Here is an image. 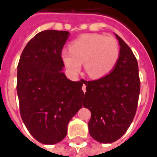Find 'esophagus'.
Returning a JSON list of instances; mask_svg holds the SVG:
<instances>
[{
	"mask_svg": "<svg viewBox=\"0 0 157 157\" xmlns=\"http://www.w3.org/2000/svg\"><path fill=\"white\" fill-rule=\"evenodd\" d=\"M82 90L84 92L86 91V85H85V84H83V86H82Z\"/></svg>",
	"mask_w": 157,
	"mask_h": 157,
	"instance_id": "1",
	"label": "esophagus"
}]
</instances>
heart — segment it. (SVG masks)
Instances as JSON below:
<instances>
[{
    "mask_svg": "<svg viewBox=\"0 0 157 157\" xmlns=\"http://www.w3.org/2000/svg\"><path fill=\"white\" fill-rule=\"evenodd\" d=\"M120 56V48L114 37L100 34H85L72 41L70 50H63L61 58L72 74L84 67L91 78H101L114 69Z\"/></svg>",
    "mask_w": 157,
    "mask_h": 157,
    "instance_id": "obj_1",
    "label": "heart"
}]
</instances>
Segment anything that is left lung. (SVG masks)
<instances>
[{
    "mask_svg": "<svg viewBox=\"0 0 157 157\" xmlns=\"http://www.w3.org/2000/svg\"><path fill=\"white\" fill-rule=\"evenodd\" d=\"M115 35L121 48L114 70L98 80H84L83 105L91 112L89 132L103 144L118 140L126 133L136 115L140 92L137 59L129 46Z\"/></svg>",
    "mask_w": 157,
    "mask_h": 157,
    "instance_id": "obj_1",
    "label": "left lung"
}]
</instances>
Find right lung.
Listing matches in <instances>:
<instances>
[{"instance_id": "add662e5", "label": "right lung", "mask_w": 157, "mask_h": 157, "mask_svg": "<svg viewBox=\"0 0 157 157\" xmlns=\"http://www.w3.org/2000/svg\"><path fill=\"white\" fill-rule=\"evenodd\" d=\"M68 34L39 32L26 44L17 65L21 119L31 136L44 144L63 140L69 121L84 104V81H70L61 72L64 67L61 52Z\"/></svg>"}]
</instances>
